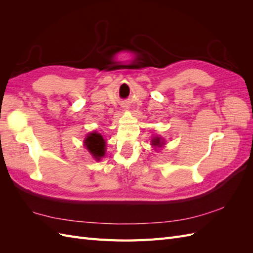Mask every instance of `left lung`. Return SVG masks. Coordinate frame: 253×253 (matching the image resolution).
I'll list each match as a JSON object with an SVG mask.
<instances>
[{
  "instance_id": "1",
  "label": "left lung",
  "mask_w": 253,
  "mask_h": 253,
  "mask_svg": "<svg viewBox=\"0 0 253 253\" xmlns=\"http://www.w3.org/2000/svg\"><path fill=\"white\" fill-rule=\"evenodd\" d=\"M162 140L163 138H160V137H155V138H153L152 140V145H154V147H162L164 144Z\"/></svg>"
}]
</instances>
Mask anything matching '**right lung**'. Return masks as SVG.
I'll list each match as a JSON object with an SVG mask.
<instances>
[{"mask_svg": "<svg viewBox=\"0 0 253 253\" xmlns=\"http://www.w3.org/2000/svg\"><path fill=\"white\" fill-rule=\"evenodd\" d=\"M84 145L87 149V151L94 156L97 160L100 159L105 154V140L101 134L97 132L89 133L86 138L84 139Z\"/></svg>", "mask_w": 253, "mask_h": 253, "instance_id": "1", "label": "right lung"}]
</instances>
